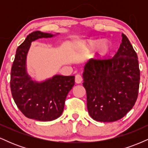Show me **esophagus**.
Listing matches in <instances>:
<instances>
[{
  "mask_svg": "<svg viewBox=\"0 0 148 148\" xmlns=\"http://www.w3.org/2000/svg\"><path fill=\"white\" fill-rule=\"evenodd\" d=\"M83 81V77L81 74H76L75 76V82L76 84H81Z\"/></svg>",
  "mask_w": 148,
  "mask_h": 148,
  "instance_id": "1",
  "label": "esophagus"
}]
</instances>
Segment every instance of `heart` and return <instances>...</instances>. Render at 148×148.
<instances>
[{"instance_id":"b5f03b06","label":"heart","mask_w":148,"mask_h":148,"mask_svg":"<svg viewBox=\"0 0 148 148\" xmlns=\"http://www.w3.org/2000/svg\"><path fill=\"white\" fill-rule=\"evenodd\" d=\"M88 47L90 50H93L96 47H97V58L99 59L104 58L111 49L110 43L106 40H103L101 42L98 41H90L88 44Z\"/></svg>"}]
</instances>
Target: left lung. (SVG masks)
Returning a JSON list of instances; mask_svg holds the SVG:
<instances>
[{"instance_id":"left-lung-1","label":"left lung","mask_w":148,"mask_h":148,"mask_svg":"<svg viewBox=\"0 0 148 148\" xmlns=\"http://www.w3.org/2000/svg\"><path fill=\"white\" fill-rule=\"evenodd\" d=\"M112 58L93 60L85 64L83 77L87 108L96 121L110 123L123 118L138 97L140 70L138 56L127 36Z\"/></svg>"}]
</instances>
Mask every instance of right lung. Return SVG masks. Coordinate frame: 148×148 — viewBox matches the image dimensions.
Returning <instances> with one entry per match:
<instances>
[{"instance_id":"add662e5","label":"right lung","mask_w":148,"mask_h":148,"mask_svg":"<svg viewBox=\"0 0 148 148\" xmlns=\"http://www.w3.org/2000/svg\"><path fill=\"white\" fill-rule=\"evenodd\" d=\"M53 36L40 31L29 34L16 49L12 66L10 88L14 102L25 117L39 121H51L60 116L67 94L75 83L74 76L62 75L37 82L26 72V57L31 42Z\"/></svg>"}]
</instances>
